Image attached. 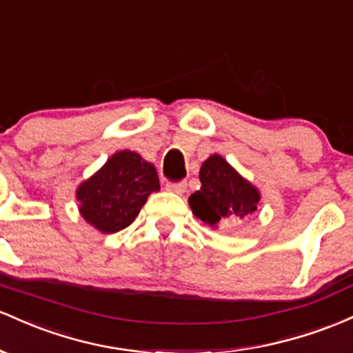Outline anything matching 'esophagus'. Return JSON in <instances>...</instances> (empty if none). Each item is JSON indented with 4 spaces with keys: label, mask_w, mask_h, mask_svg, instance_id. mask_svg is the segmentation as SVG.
<instances>
[{
    "label": "esophagus",
    "mask_w": 353,
    "mask_h": 353,
    "mask_svg": "<svg viewBox=\"0 0 353 353\" xmlns=\"http://www.w3.org/2000/svg\"><path fill=\"white\" fill-rule=\"evenodd\" d=\"M166 190L172 193H176V195H183L187 192V183L185 181H180V183H166Z\"/></svg>",
    "instance_id": "1"
}]
</instances>
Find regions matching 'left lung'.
Wrapping results in <instances>:
<instances>
[{
	"label": "left lung",
	"mask_w": 353,
	"mask_h": 353,
	"mask_svg": "<svg viewBox=\"0 0 353 353\" xmlns=\"http://www.w3.org/2000/svg\"><path fill=\"white\" fill-rule=\"evenodd\" d=\"M200 181L201 188L190 195L188 203L193 215L212 228L247 219L260 205L259 188L219 153L201 163Z\"/></svg>",
	"instance_id": "8db88e82"
}]
</instances>
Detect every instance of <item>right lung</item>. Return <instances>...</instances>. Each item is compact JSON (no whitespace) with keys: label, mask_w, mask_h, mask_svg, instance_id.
<instances>
[{"label":"right lung","mask_w":353,"mask_h":353,"mask_svg":"<svg viewBox=\"0 0 353 353\" xmlns=\"http://www.w3.org/2000/svg\"><path fill=\"white\" fill-rule=\"evenodd\" d=\"M160 180L153 163L137 152L113 153L98 172L77 188L78 212L101 233H117L132 225Z\"/></svg>","instance_id":"obj_1"}]
</instances>
